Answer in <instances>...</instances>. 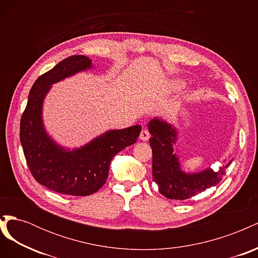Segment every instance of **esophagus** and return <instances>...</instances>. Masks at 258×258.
<instances>
[{"label": "esophagus", "instance_id": "34e87169", "mask_svg": "<svg viewBox=\"0 0 258 258\" xmlns=\"http://www.w3.org/2000/svg\"><path fill=\"white\" fill-rule=\"evenodd\" d=\"M150 138H151L150 131L146 130V129H143V130L141 131V134H140V139H141L142 141H147V140L150 139Z\"/></svg>", "mask_w": 258, "mask_h": 258}]
</instances>
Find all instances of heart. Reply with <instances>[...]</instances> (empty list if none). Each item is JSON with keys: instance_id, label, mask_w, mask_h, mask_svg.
I'll use <instances>...</instances> for the list:
<instances>
[{"instance_id": "obj_1", "label": "heart", "mask_w": 258, "mask_h": 258, "mask_svg": "<svg viewBox=\"0 0 258 258\" xmlns=\"http://www.w3.org/2000/svg\"><path fill=\"white\" fill-rule=\"evenodd\" d=\"M174 86H176V87H181V84H179V83H174Z\"/></svg>"}]
</instances>
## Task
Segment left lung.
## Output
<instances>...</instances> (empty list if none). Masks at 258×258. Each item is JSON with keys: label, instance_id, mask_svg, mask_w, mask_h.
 <instances>
[{"label": "left lung", "instance_id": "8db88e82", "mask_svg": "<svg viewBox=\"0 0 258 258\" xmlns=\"http://www.w3.org/2000/svg\"><path fill=\"white\" fill-rule=\"evenodd\" d=\"M148 131L152 135L150 144L153 152V181L157 183L162 196L175 200L189 199L221 183L231 161L217 172L209 168L197 173H186L173 153L177 135L175 128L159 118H154L148 122Z\"/></svg>", "mask_w": 258, "mask_h": 258}]
</instances>
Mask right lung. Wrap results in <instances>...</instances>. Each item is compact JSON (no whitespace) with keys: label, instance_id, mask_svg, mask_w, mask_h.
<instances>
[{"label":"right lung","instance_id":"right-lung-1","mask_svg":"<svg viewBox=\"0 0 258 258\" xmlns=\"http://www.w3.org/2000/svg\"><path fill=\"white\" fill-rule=\"evenodd\" d=\"M91 68L87 57L71 56L41 75L30 90L20 120V142L31 174L36 182L60 194L89 196L102 187L114 156L135 144L141 126L110 130L76 150L54 143L45 131L42 108L51 85Z\"/></svg>","mask_w":258,"mask_h":258}]
</instances>
